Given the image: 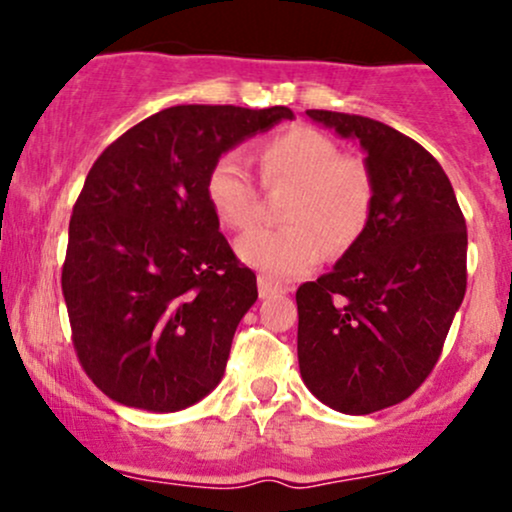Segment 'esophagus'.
Masks as SVG:
<instances>
[{
    "mask_svg": "<svg viewBox=\"0 0 512 512\" xmlns=\"http://www.w3.org/2000/svg\"><path fill=\"white\" fill-rule=\"evenodd\" d=\"M289 289L281 284H276V281L267 279V276H260L257 279V293H260V298H269V296H279V293H286Z\"/></svg>",
    "mask_w": 512,
    "mask_h": 512,
    "instance_id": "esophagus-1",
    "label": "esophagus"
}]
</instances>
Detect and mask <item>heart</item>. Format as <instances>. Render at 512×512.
Segmentation results:
<instances>
[{
    "label": "heart",
    "instance_id": "b5f03b06",
    "mask_svg": "<svg viewBox=\"0 0 512 512\" xmlns=\"http://www.w3.org/2000/svg\"><path fill=\"white\" fill-rule=\"evenodd\" d=\"M255 161L267 187L289 182L291 226L255 228L238 240V257L274 281L296 279L330 250L356 243L375 199L373 175L361 158L342 156L327 134L289 127L257 144ZM204 195L221 226L245 231L257 221L260 192L236 156H221L204 182Z\"/></svg>",
    "mask_w": 512,
    "mask_h": 512
}]
</instances>
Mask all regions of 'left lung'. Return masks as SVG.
Returning <instances> with one entry per match:
<instances>
[{
    "mask_svg": "<svg viewBox=\"0 0 512 512\" xmlns=\"http://www.w3.org/2000/svg\"><path fill=\"white\" fill-rule=\"evenodd\" d=\"M305 115L361 144L375 199L332 272L298 286V366L322 404L373 414L438 363L467 291V223L445 170L407 134L361 115Z\"/></svg>",
    "mask_w": 512,
    "mask_h": 512,
    "instance_id": "8db88e82",
    "label": "left lung"
}]
</instances>
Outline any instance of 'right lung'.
I'll return each mask as SVG.
<instances>
[{"mask_svg": "<svg viewBox=\"0 0 512 512\" xmlns=\"http://www.w3.org/2000/svg\"><path fill=\"white\" fill-rule=\"evenodd\" d=\"M291 117L284 105H175L88 170L62 293L81 368L110 399L180 411L221 383L257 279L219 233L204 182L221 154Z\"/></svg>", "mask_w": 512, "mask_h": 512, "instance_id": "right-lung-1", "label": "right lung"}]
</instances>
